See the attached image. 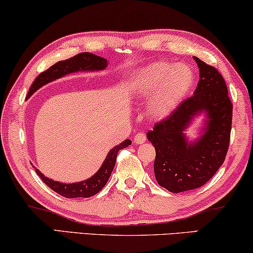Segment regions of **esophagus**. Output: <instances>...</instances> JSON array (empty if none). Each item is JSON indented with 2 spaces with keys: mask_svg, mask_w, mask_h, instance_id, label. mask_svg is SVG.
I'll return each instance as SVG.
<instances>
[{
  "mask_svg": "<svg viewBox=\"0 0 253 253\" xmlns=\"http://www.w3.org/2000/svg\"><path fill=\"white\" fill-rule=\"evenodd\" d=\"M145 141H146V136H145L143 132L137 133L136 136H134V138H133V143L137 144V145L143 144V143H145Z\"/></svg>",
  "mask_w": 253,
  "mask_h": 253,
  "instance_id": "obj_1",
  "label": "esophagus"
}]
</instances>
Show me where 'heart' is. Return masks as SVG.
I'll return each mask as SVG.
<instances>
[{"mask_svg": "<svg viewBox=\"0 0 253 253\" xmlns=\"http://www.w3.org/2000/svg\"><path fill=\"white\" fill-rule=\"evenodd\" d=\"M193 81V71L188 65L155 62L129 79L127 93L136 101H147V116L161 121L177 109L189 94Z\"/></svg>", "mask_w": 253, "mask_h": 253, "instance_id": "1", "label": "heart"}]
</instances>
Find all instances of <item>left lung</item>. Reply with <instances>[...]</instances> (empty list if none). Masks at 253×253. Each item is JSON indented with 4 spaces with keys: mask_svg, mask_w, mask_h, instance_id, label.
<instances>
[{
    "mask_svg": "<svg viewBox=\"0 0 253 253\" xmlns=\"http://www.w3.org/2000/svg\"><path fill=\"white\" fill-rule=\"evenodd\" d=\"M199 82L191 98L146 133L157 152L154 175L159 185L179 193L198 189L222 166L230 140L233 105L226 82L214 67L193 56ZM204 116L200 136L190 141L185 131Z\"/></svg>",
    "mask_w": 253,
    "mask_h": 253,
    "instance_id": "obj_1",
    "label": "left lung"
}]
</instances>
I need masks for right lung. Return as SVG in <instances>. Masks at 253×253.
Listing matches in <instances>:
<instances>
[{
	"mask_svg": "<svg viewBox=\"0 0 253 253\" xmlns=\"http://www.w3.org/2000/svg\"><path fill=\"white\" fill-rule=\"evenodd\" d=\"M108 65V60L101 56H96L91 53H82L76 55V56L68 58L65 61H60L54 65H51L46 71L41 74L36 78L32 86L27 93V99L31 95H33L38 89L42 87L48 83H51L56 79H60L67 75L76 74V72H93V71H102L105 70ZM131 145V140L126 139L121 143L117 146H114L108 152L105 161L102 162L101 167L94 175L88 177L87 179L75 183H62L58 181H54L47 176H44L39 169H37V174L40 176V178L47 184L53 191L57 192L58 195L65 197V198H88L101 191L106 183L108 182L112 174L114 167H115L117 152L122 148H126Z\"/></svg>",
	"mask_w": 253,
	"mask_h": 253,
	"instance_id": "1",
	"label": "right lung"
}]
</instances>
